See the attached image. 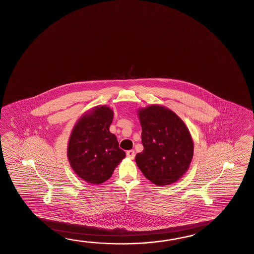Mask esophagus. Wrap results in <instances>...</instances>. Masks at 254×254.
<instances>
[{"mask_svg": "<svg viewBox=\"0 0 254 254\" xmlns=\"http://www.w3.org/2000/svg\"><path fill=\"white\" fill-rule=\"evenodd\" d=\"M127 158H129L130 159H133V158H135V151H134V150H128V151L127 152Z\"/></svg>", "mask_w": 254, "mask_h": 254, "instance_id": "esophagus-1", "label": "esophagus"}]
</instances>
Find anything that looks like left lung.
Here are the masks:
<instances>
[{"instance_id": "8db88e82", "label": "left lung", "mask_w": 254, "mask_h": 254, "mask_svg": "<svg viewBox=\"0 0 254 254\" xmlns=\"http://www.w3.org/2000/svg\"><path fill=\"white\" fill-rule=\"evenodd\" d=\"M144 149L135 156L142 173L155 185L175 183L190 168L194 145L185 123L167 107L138 109Z\"/></svg>"}]
</instances>
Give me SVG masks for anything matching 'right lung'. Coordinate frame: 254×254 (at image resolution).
I'll return each mask as SVG.
<instances>
[{"label":"right lung","instance_id":"right-lung-1","mask_svg":"<svg viewBox=\"0 0 254 254\" xmlns=\"http://www.w3.org/2000/svg\"><path fill=\"white\" fill-rule=\"evenodd\" d=\"M113 117L109 107H94L74 125L68 141V160L74 173L93 185L107 181L126 157L109 131Z\"/></svg>","mask_w":254,"mask_h":254}]
</instances>
